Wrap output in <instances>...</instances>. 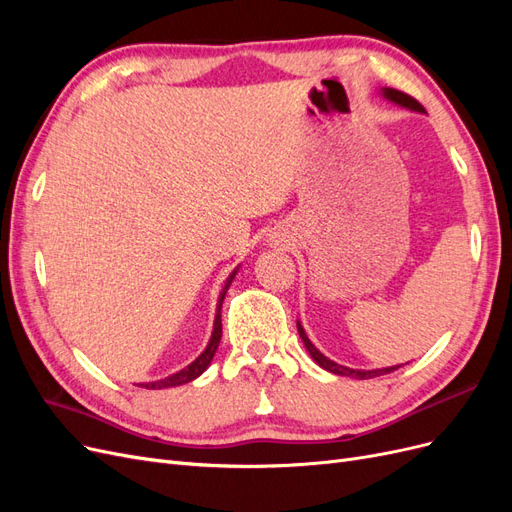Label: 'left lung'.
<instances>
[{"instance_id": "8db88e82", "label": "left lung", "mask_w": 512, "mask_h": 512, "mask_svg": "<svg viewBox=\"0 0 512 512\" xmlns=\"http://www.w3.org/2000/svg\"><path fill=\"white\" fill-rule=\"evenodd\" d=\"M380 94L384 100H389L401 108H408V111L412 113H423V106L418 104L414 98H410L408 94H404V91H397V89H391V87H382ZM297 329H299V337L301 342L305 346V350L309 352V356L322 367L331 371V374L335 376H348V378H356V380H369V378H376V376H384V374H391V371H395L397 367L401 365H393V367H382V369H352V367H346V365H339L335 361H331L329 356H324L312 342H309V337L303 329V324L297 320Z\"/></svg>"}]
</instances>
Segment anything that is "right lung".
Masks as SVG:
<instances>
[{"label":"right lung","instance_id":"1","mask_svg":"<svg viewBox=\"0 0 512 512\" xmlns=\"http://www.w3.org/2000/svg\"><path fill=\"white\" fill-rule=\"evenodd\" d=\"M237 271H239V267L228 275V280H226V284H224V288H222V292H220V297H218V309H215L213 331H211V339H209L207 348H205L203 352H200L188 367H183V369L175 371V374H170V376H166V378L153 380V382H143V384H138V386H143V389H170V386L188 384V382L196 380V378H198L200 374H203V371L211 365L213 356H215V350H218L220 339H222V303H224V297H226V290L230 288L232 280H235Z\"/></svg>","mask_w":512,"mask_h":512}]
</instances>
